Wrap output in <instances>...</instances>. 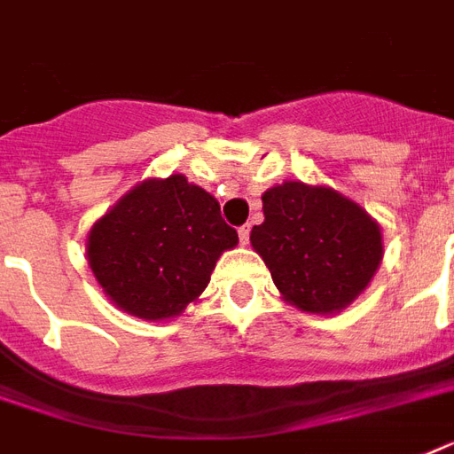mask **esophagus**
Here are the masks:
<instances>
[{
    "instance_id": "1",
    "label": "esophagus",
    "mask_w": 454,
    "mask_h": 454,
    "mask_svg": "<svg viewBox=\"0 0 454 454\" xmlns=\"http://www.w3.org/2000/svg\"><path fill=\"white\" fill-rule=\"evenodd\" d=\"M238 235H240L242 245H247V242H249V226H242L240 231H238Z\"/></svg>"
}]
</instances>
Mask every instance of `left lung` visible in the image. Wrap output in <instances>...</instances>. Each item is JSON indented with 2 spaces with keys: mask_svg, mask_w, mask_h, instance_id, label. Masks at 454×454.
Here are the masks:
<instances>
[{
  "mask_svg": "<svg viewBox=\"0 0 454 454\" xmlns=\"http://www.w3.org/2000/svg\"><path fill=\"white\" fill-rule=\"evenodd\" d=\"M263 223L249 242L285 301L313 316L348 309L384 256L377 219L330 185L283 181L262 195Z\"/></svg>",
  "mask_w": 454,
  "mask_h": 454,
  "instance_id": "8db88e82",
  "label": "left lung"
}]
</instances>
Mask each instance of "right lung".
Listing matches in <instances>:
<instances>
[{
  "label": "right lung",
  "mask_w": 454,
  "mask_h": 454,
  "mask_svg": "<svg viewBox=\"0 0 454 454\" xmlns=\"http://www.w3.org/2000/svg\"><path fill=\"white\" fill-rule=\"evenodd\" d=\"M235 245L216 198L171 174L137 184L89 228L87 262L117 309L160 323L198 301Z\"/></svg>",
  "instance_id": "1"
}]
</instances>
